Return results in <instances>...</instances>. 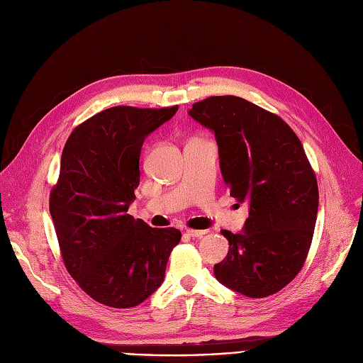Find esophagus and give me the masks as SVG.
<instances>
[{"mask_svg": "<svg viewBox=\"0 0 363 363\" xmlns=\"http://www.w3.org/2000/svg\"><path fill=\"white\" fill-rule=\"evenodd\" d=\"M206 233H208V230H191V229L186 230V235L191 236V238H202Z\"/></svg>", "mask_w": 363, "mask_h": 363, "instance_id": "esophagus-1", "label": "esophagus"}]
</instances>
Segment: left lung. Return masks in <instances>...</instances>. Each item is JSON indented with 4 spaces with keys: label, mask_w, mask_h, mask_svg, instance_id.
Listing matches in <instances>:
<instances>
[{
    "label": "left lung",
    "mask_w": 363,
    "mask_h": 363,
    "mask_svg": "<svg viewBox=\"0 0 363 363\" xmlns=\"http://www.w3.org/2000/svg\"><path fill=\"white\" fill-rule=\"evenodd\" d=\"M189 115L216 134L223 179L248 206L242 232H221L229 252L213 274L244 296H271L302 269L315 227L318 186L302 143L279 116L240 97H209Z\"/></svg>",
    "instance_id": "1"
}]
</instances>
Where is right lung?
<instances>
[{"instance_id":"obj_1","label":"right lung","mask_w":363,"mask_h":363,"mask_svg":"<svg viewBox=\"0 0 363 363\" xmlns=\"http://www.w3.org/2000/svg\"><path fill=\"white\" fill-rule=\"evenodd\" d=\"M177 111L111 107L65 142L49 211L67 271L103 305L131 308L150 298L181 240L173 227L154 229L127 213L140 181L142 145Z\"/></svg>"}]
</instances>
